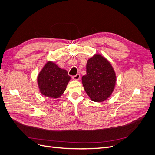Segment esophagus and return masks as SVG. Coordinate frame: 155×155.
I'll return each instance as SVG.
<instances>
[{"instance_id":"34e87169","label":"esophagus","mask_w":155,"mask_h":155,"mask_svg":"<svg viewBox=\"0 0 155 155\" xmlns=\"http://www.w3.org/2000/svg\"><path fill=\"white\" fill-rule=\"evenodd\" d=\"M72 78H73V79H74V80L78 81V80H79V78H80V75H79V74H78L76 75V76H74L72 77Z\"/></svg>"}]
</instances>
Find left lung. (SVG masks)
<instances>
[{"mask_svg":"<svg viewBox=\"0 0 155 155\" xmlns=\"http://www.w3.org/2000/svg\"><path fill=\"white\" fill-rule=\"evenodd\" d=\"M87 74L82 77L84 89L91 100L102 102L113 92L116 76L110 63L104 56L95 54L87 63Z\"/></svg>","mask_w":155,"mask_h":155,"instance_id":"8db88e82","label":"left lung"}]
</instances>
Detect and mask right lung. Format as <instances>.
Segmentation results:
<instances>
[{"label": "right lung", "instance_id": "obj_1", "mask_svg": "<svg viewBox=\"0 0 155 155\" xmlns=\"http://www.w3.org/2000/svg\"><path fill=\"white\" fill-rule=\"evenodd\" d=\"M70 79L66 70L53 61H48L39 73L37 84L42 94L56 99L63 95Z\"/></svg>", "mask_w": 155, "mask_h": 155}]
</instances>
